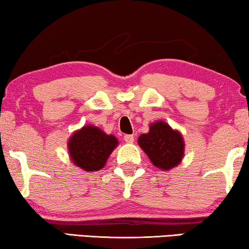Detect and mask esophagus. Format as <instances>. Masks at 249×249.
<instances>
[{
  "mask_svg": "<svg viewBox=\"0 0 249 249\" xmlns=\"http://www.w3.org/2000/svg\"><path fill=\"white\" fill-rule=\"evenodd\" d=\"M124 142H127V143H132L133 140H135V138H133L132 135H124Z\"/></svg>",
  "mask_w": 249,
  "mask_h": 249,
  "instance_id": "1",
  "label": "esophagus"
}]
</instances>
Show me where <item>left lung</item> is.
<instances>
[{"label":"left lung","instance_id":"8db88e82","mask_svg":"<svg viewBox=\"0 0 249 249\" xmlns=\"http://www.w3.org/2000/svg\"><path fill=\"white\" fill-rule=\"evenodd\" d=\"M138 145L154 166L163 171L176 167L184 157L185 143L182 133L165 121L150 124L149 131L139 136Z\"/></svg>","mask_w":249,"mask_h":249}]
</instances>
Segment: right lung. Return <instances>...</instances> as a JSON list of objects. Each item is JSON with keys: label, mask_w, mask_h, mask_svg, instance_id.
<instances>
[{"label": "right lung", "mask_w": 249, "mask_h": 249, "mask_svg": "<svg viewBox=\"0 0 249 249\" xmlns=\"http://www.w3.org/2000/svg\"><path fill=\"white\" fill-rule=\"evenodd\" d=\"M118 146L113 135H107L95 125H84L70 137L67 149L70 158L85 172L100 171Z\"/></svg>", "instance_id": "add662e5"}]
</instances>
